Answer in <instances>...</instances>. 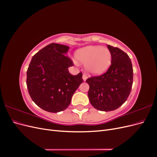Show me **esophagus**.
<instances>
[{
	"label": "esophagus",
	"instance_id": "esophagus-1",
	"mask_svg": "<svg viewBox=\"0 0 157 157\" xmlns=\"http://www.w3.org/2000/svg\"><path fill=\"white\" fill-rule=\"evenodd\" d=\"M87 78H88L87 76H86V75H85V74H83V75H82V79L84 80V81H85V80H86Z\"/></svg>",
	"mask_w": 157,
	"mask_h": 157
}]
</instances>
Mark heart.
Instances as JSON below:
<instances>
[{
    "instance_id": "1",
    "label": "heart",
    "mask_w": 157,
    "mask_h": 157,
    "mask_svg": "<svg viewBox=\"0 0 157 157\" xmlns=\"http://www.w3.org/2000/svg\"><path fill=\"white\" fill-rule=\"evenodd\" d=\"M79 63L85 64L87 71L93 75H100L109 68L112 63V54L106 47L88 46L75 53Z\"/></svg>"
}]
</instances>
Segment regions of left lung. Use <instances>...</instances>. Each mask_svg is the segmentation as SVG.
Instances as JSON below:
<instances>
[{"label":"left lung","mask_w":157,"mask_h":157,"mask_svg":"<svg viewBox=\"0 0 157 157\" xmlns=\"http://www.w3.org/2000/svg\"><path fill=\"white\" fill-rule=\"evenodd\" d=\"M112 54V63L100 76L88 78V96L92 105L99 111H111L120 107L129 96L133 84L130 58L124 51L107 45Z\"/></svg>","instance_id":"8db88e82"}]
</instances>
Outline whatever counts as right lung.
<instances>
[{"mask_svg":"<svg viewBox=\"0 0 157 157\" xmlns=\"http://www.w3.org/2000/svg\"><path fill=\"white\" fill-rule=\"evenodd\" d=\"M69 47L52 43L33 56L27 71V87L37 106L50 113L64 111L73 95L82 83V73L72 75L68 68L73 66L65 56Z\"/></svg>","mask_w":157,"mask_h":157,"instance_id":"right-lung-1","label":"right lung"}]
</instances>
